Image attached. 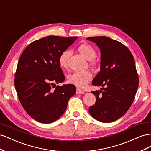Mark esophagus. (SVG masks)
Instances as JSON below:
<instances>
[{
	"instance_id": "1",
	"label": "esophagus",
	"mask_w": 151,
	"mask_h": 151,
	"mask_svg": "<svg viewBox=\"0 0 151 151\" xmlns=\"http://www.w3.org/2000/svg\"><path fill=\"white\" fill-rule=\"evenodd\" d=\"M84 92L83 91H82L81 89H78L77 88V89H76V94H84Z\"/></svg>"
}]
</instances>
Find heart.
Masks as SVG:
<instances>
[{
  "label": "heart",
  "instance_id": "heart-1",
  "mask_svg": "<svg viewBox=\"0 0 151 151\" xmlns=\"http://www.w3.org/2000/svg\"><path fill=\"white\" fill-rule=\"evenodd\" d=\"M79 52L89 60H92L96 56V51L94 48L88 43L81 44L78 47ZM70 50H65L59 56V65L62 68L67 67L68 60L71 55ZM92 74L88 70L76 71L68 76V82L78 88H83L92 79Z\"/></svg>",
  "mask_w": 151,
  "mask_h": 151
}]
</instances>
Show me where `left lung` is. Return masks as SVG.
Segmentation results:
<instances>
[{"label":"left lung","instance_id":"obj_1","mask_svg":"<svg viewBox=\"0 0 151 151\" xmlns=\"http://www.w3.org/2000/svg\"><path fill=\"white\" fill-rule=\"evenodd\" d=\"M87 40L96 44L101 52L100 71L92 84L104 87L91 92L96 101L89 112L98 121L113 122L129 110L137 91L139 77L134 58L129 49L116 40L106 36Z\"/></svg>","mask_w":151,"mask_h":151}]
</instances>
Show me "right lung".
Returning <instances> with one entry per match:
<instances>
[{"instance_id":"obj_1","label":"right lung","mask_w":151,"mask_h":151,"mask_svg":"<svg viewBox=\"0 0 151 151\" xmlns=\"http://www.w3.org/2000/svg\"><path fill=\"white\" fill-rule=\"evenodd\" d=\"M77 39L48 36L32 42L21 54L14 85L21 105L34 120L43 123L56 121L75 94L73 84L57 86L55 89L52 86L65 80L58 58Z\"/></svg>"}]
</instances>
